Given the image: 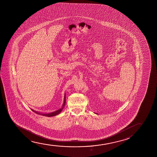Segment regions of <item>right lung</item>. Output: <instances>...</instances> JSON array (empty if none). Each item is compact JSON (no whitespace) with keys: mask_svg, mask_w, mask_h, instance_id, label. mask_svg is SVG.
<instances>
[{"mask_svg":"<svg viewBox=\"0 0 157 157\" xmlns=\"http://www.w3.org/2000/svg\"><path fill=\"white\" fill-rule=\"evenodd\" d=\"M65 103H66V95L65 94L64 100V102H63V104L62 107V108H60L59 109L57 110H56L55 112H52V113H48V114H44V113L43 114V113H39V112H36V111H35L34 110H32L33 112H35V113H36V114H40V115H43V116H47V117H52V116L57 115H58V114L60 113V112H62L63 109L64 107Z\"/></svg>","mask_w":157,"mask_h":157,"instance_id":"add662e5","label":"right lung"}]
</instances>
